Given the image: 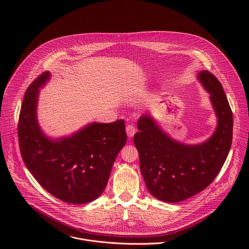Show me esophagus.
<instances>
[{"mask_svg":"<svg viewBox=\"0 0 249 249\" xmlns=\"http://www.w3.org/2000/svg\"><path fill=\"white\" fill-rule=\"evenodd\" d=\"M125 130H126L127 136H128L129 138L133 137V135L136 133V127H135V125H134L133 124H127V125H126Z\"/></svg>","mask_w":249,"mask_h":249,"instance_id":"obj_1","label":"esophagus"}]
</instances>
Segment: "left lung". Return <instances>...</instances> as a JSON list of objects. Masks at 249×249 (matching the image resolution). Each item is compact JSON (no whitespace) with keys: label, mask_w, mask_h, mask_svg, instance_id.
Wrapping results in <instances>:
<instances>
[{"label":"left lung","mask_w":249,"mask_h":249,"mask_svg":"<svg viewBox=\"0 0 249 249\" xmlns=\"http://www.w3.org/2000/svg\"><path fill=\"white\" fill-rule=\"evenodd\" d=\"M198 79L211 94L217 126L206 142L189 145L171 139L148 115L138 121L134 143L148 192L157 199L174 203L206 189L220 172L233 137L232 110L221 83L208 71Z\"/></svg>","instance_id":"left-lung-1"}]
</instances>
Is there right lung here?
<instances>
[{
  "label": "right lung",
  "instance_id": "1",
  "mask_svg": "<svg viewBox=\"0 0 249 249\" xmlns=\"http://www.w3.org/2000/svg\"><path fill=\"white\" fill-rule=\"evenodd\" d=\"M50 72L40 74L26 91L18 122L24 163L36 181L52 196L84 204L99 197L107 187L114 161L126 142L125 124H91L71 137L51 140L36 120L37 98Z\"/></svg>",
  "mask_w": 249,
  "mask_h": 249
}]
</instances>
